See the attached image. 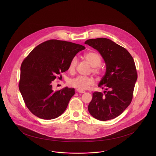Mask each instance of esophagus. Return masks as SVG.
<instances>
[{"mask_svg":"<svg viewBox=\"0 0 156 156\" xmlns=\"http://www.w3.org/2000/svg\"><path fill=\"white\" fill-rule=\"evenodd\" d=\"M77 92H79V93H84V92H85V90H80V89H77Z\"/></svg>","mask_w":156,"mask_h":156,"instance_id":"obj_1","label":"esophagus"}]
</instances>
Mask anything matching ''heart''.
I'll use <instances>...</instances> for the list:
<instances>
[{
  "mask_svg": "<svg viewBox=\"0 0 156 156\" xmlns=\"http://www.w3.org/2000/svg\"><path fill=\"white\" fill-rule=\"evenodd\" d=\"M84 58L92 67V72L95 76H98L102 74L103 69L100 67V64L101 63V58L98 53L95 51L87 52L84 55ZM77 64V58H73L69 63L68 71L70 73H73L76 69ZM94 81L92 78L82 76H77L76 77L71 79L69 82V84L71 87L80 90L88 89L90 86L94 85Z\"/></svg>",
  "mask_w": 156,
  "mask_h": 156,
  "instance_id": "1",
  "label": "heart"
}]
</instances>
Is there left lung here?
<instances>
[{
  "label": "left lung",
  "instance_id": "left-lung-1",
  "mask_svg": "<svg viewBox=\"0 0 156 156\" xmlns=\"http://www.w3.org/2000/svg\"><path fill=\"white\" fill-rule=\"evenodd\" d=\"M97 50L106 64V71L98 87L104 94L94 92L88 105L90 114L100 121L115 118L131 103L137 73L133 58L124 47L111 40L98 38L85 42Z\"/></svg>",
  "mask_w": 156,
  "mask_h": 156
}]
</instances>
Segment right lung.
Returning a JSON list of instances; mask_svg holds the SVG:
<instances>
[{"instance_id":"1","label":"right lung","mask_w":156,"mask_h":156,"mask_svg":"<svg viewBox=\"0 0 156 156\" xmlns=\"http://www.w3.org/2000/svg\"><path fill=\"white\" fill-rule=\"evenodd\" d=\"M85 48L82 45L50 40L37 45L25 58L19 88L26 107L34 115L52 119L66 111L74 89L53 90L51 83L58 76H62L71 59Z\"/></svg>"}]
</instances>
